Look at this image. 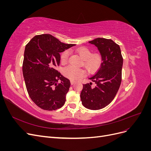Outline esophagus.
Returning a JSON list of instances; mask_svg holds the SVG:
<instances>
[{
  "instance_id": "esophagus-1",
  "label": "esophagus",
  "mask_w": 151,
  "mask_h": 151,
  "mask_svg": "<svg viewBox=\"0 0 151 151\" xmlns=\"http://www.w3.org/2000/svg\"><path fill=\"white\" fill-rule=\"evenodd\" d=\"M74 83H75V81H72V80L70 81V84H71L72 85H73Z\"/></svg>"
}]
</instances>
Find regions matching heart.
I'll return each mask as SVG.
<instances>
[{
    "label": "heart",
    "instance_id": "obj_1",
    "mask_svg": "<svg viewBox=\"0 0 151 151\" xmlns=\"http://www.w3.org/2000/svg\"><path fill=\"white\" fill-rule=\"evenodd\" d=\"M76 52L84 59V65L89 71H94L100 67L102 62V57L99 53L92 54V51L87 47H79L76 49ZM70 52L65 50L61 54L60 60L62 63H65L69 58ZM63 74L67 78L72 80H77L83 77L84 72L83 69L76 68L73 66H68L63 70Z\"/></svg>",
    "mask_w": 151,
    "mask_h": 151
}]
</instances>
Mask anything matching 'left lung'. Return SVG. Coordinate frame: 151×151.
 Returning a JSON list of instances; mask_svg holds the SVG:
<instances>
[{"label": "left lung", "instance_id": "obj_1", "mask_svg": "<svg viewBox=\"0 0 151 151\" xmlns=\"http://www.w3.org/2000/svg\"><path fill=\"white\" fill-rule=\"evenodd\" d=\"M94 45L102 57V63L96 74L89 78L92 83L83 84L81 93L82 104L86 108L98 110L110 103L122 82L123 57L120 46L110 39L98 38L89 42Z\"/></svg>", "mask_w": 151, "mask_h": 151}]
</instances>
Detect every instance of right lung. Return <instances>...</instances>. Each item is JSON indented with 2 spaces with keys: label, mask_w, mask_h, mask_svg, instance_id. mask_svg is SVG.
<instances>
[{
  "label": "right lung",
  "mask_w": 151,
  "mask_h": 151,
  "mask_svg": "<svg viewBox=\"0 0 151 151\" xmlns=\"http://www.w3.org/2000/svg\"><path fill=\"white\" fill-rule=\"evenodd\" d=\"M75 45L49 34L36 35L26 45L22 73L29 97L38 107L52 111L65 104L70 83L55 68L60 65V53Z\"/></svg>",
  "instance_id": "obj_1"
}]
</instances>
